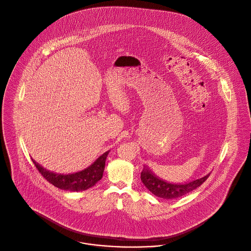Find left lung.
Here are the masks:
<instances>
[{"mask_svg":"<svg viewBox=\"0 0 251 251\" xmlns=\"http://www.w3.org/2000/svg\"><path fill=\"white\" fill-rule=\"evenodd\" d=\"M209 176L210 173L202 177L185 183H172L160 178L147 166H144L140 175V178L145 187L151 193L154 194V196L165 200H173L193 191L196 188L201 186Z\"/></svg>","mask_w":251,"mask_h":251,"instance_id":"left-lung-1","label":"left lung"}]
</instances>
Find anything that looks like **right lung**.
<instances>
[{"instance_id":"obj_1","label":"right lung","mask_w":251,"mask_h":251,"mask_svg":"<svg viewBox=\"0 0 251 251\" xmlns=\"http://www.w3.org/2000/svg\"><path fill=\"white\" fill-rule=\"evenodd\" d=\"M109 152L110 151H107L100 155L93 164H91L86 169L76 173L68 175L50 172L41 166L35 160L32 159V161L41 175L55 187L66 191L79 192L93 187L102 178L105 168V161Z\"/></svg>"}]
</instances>
